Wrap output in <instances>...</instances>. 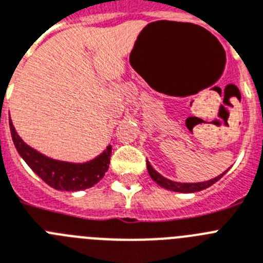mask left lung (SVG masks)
I'll list each match as a JSON object with an SVG mask.
<instances>
[{"label": "left lung", "instance_id": "1", "mask_svg": "<svg viewBox=\"0 0 263 263\" xmlns=\"http://www.w3.org/2000/svg\"><path fill=\"white\" fill-rule=\"evenodd\" d=\"M147 170L149 176L152 177L155 182H157L160 186H163L165 189H170V191H175V192H182V193H192V192H198V191H202V189H206L209 188L211 185H213L214 182L218 181V180L222 177L223 175L227 172H223L222 175L217 176L216 179H212L209 181H204V182H196V184H185V182H175V181H171V180L165 179L163 176L157 173L156 171L151 166V164L147 161Z\"/></svg>", "mask_w": 263, "mask_h": 263}]
</instances>
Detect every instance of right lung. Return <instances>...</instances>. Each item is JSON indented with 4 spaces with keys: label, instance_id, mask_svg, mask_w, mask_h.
<instances>
[{
    "label": "right lung",
    "instance_id": "obj_1",
    "mask_svg": "<svg viewBox=\"0 0 263 263\" xmlns=\"http://www.w3.org/2000/svg\"><path fill=\"white\" fill-rule=\"evenodd\" d=\"M10 132L18 154L21 155L27 165L30 166L47 185L52 188L61 189V191H82V189L90 188L103 179L104 173L108 170L111 152H112L111 145H108L100 156L91 160L88 163L72 164L49 159L25 144L24 140L15 132L14 125L11 122Z\"/></svg>",
    "mask_w": 263,
    "mask_h": 263
}]
</instances>
